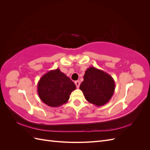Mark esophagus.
Here are the masks:
<instances>
[{
    "label": "esophagus",
    "mask_w": 150,
    "mask_h": 150,
    "mask_svg": "<svg viewBox=\"0 0 150 150\" xmlns=\"http://www.w3.org/2000/svg\"><path fill=\"white\" fill-rule=\"evenodd\" d=\"M74 83H75V84L76 86V87L78 88L79 87V86H80V82H79V81H76L75 82H74Z\"/></svg>",
    "instance_id": "34e87169"
}]
</instances>
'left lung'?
<instances>
[{
  "label": "left lung",
  "mask_w": 150,
  "mask_h": 150,
  "mask_svg": "<svg viewBox=\"0 0 150 150\" xmlns=\"http://www.w3.org/2000/svg\"><path fill=\"white\" fill-rule=\"evenodd\" d=\"M80 89L89 103L102 106L112 98L115 89V81L107 72L89 67L85 71Z\"/></svg>",
  "instance_id": "1"
}]
</instances>
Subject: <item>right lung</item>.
<instances>
[{
  "label": "right lung",
  "mask_w": 150,
  "mask_h": 150,
  "mask_svg": "<svg viewBox=\"0 0 150 150\" xmlns=\"http://www.w3.org/2000/svg\"><path fill=\"white\" fill-rule=\"evenodd\" d=\"M76 88L75 84L59 68L44 74L38 84L39 98L51 107H59L66 104Z\"/></svg>",
  "instance_id": "1"
}]
</instances>
